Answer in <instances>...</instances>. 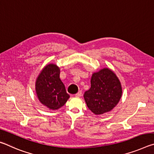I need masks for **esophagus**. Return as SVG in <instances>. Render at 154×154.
Masks as SVG:
<instances>
[{
  "label": "esophagus",
  "mask_w": 154,
  "mask_h": 154,
  "mask_svg": "<svg viewBox=\"0 0 154 154\" xmlns=\"http://www.w3.org/2000/svg\"><path fill=\"white\" fill-rule=\"evenodd\" d=\"M82 91H79L76 94H75V96H77V97H80V96H82Z\"/></svg>",
  "instance_id": "obj_1"
}]
</instances>
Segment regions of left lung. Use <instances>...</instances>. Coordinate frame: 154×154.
I'll return each mask as SVG.
<instances>
[{
  "label": "left lung",
  "instance_id": "1",
  "mask_svg": "<svg viewBox=\"0 0 154 154\" xmlns=\"http://www.w3.org/2000/svg\"><path fill=\"white\" fill-rule=\"evenodd\" d=\"M122 86L116 74L109 69L94 72L91 78V88L85 92L88 109L96 115L110 111L119 103Z\"/></svg>",
  "mask_w": 154,
  "mask_h": 154
}]
</instances>
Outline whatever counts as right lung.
I'll return each mask as SVG.
<instances>
[{"label":"right lung","mask_w":154,"mask_h":154,"mask_svg":"<svg viewBox=\"0 0 154 154\" xmlns=\"http://www.w3.org/2000/svg\"><path fill=\"white\" fill-rule=\"evenodd\" d=\"M36 92L40 102L53 110L60 108L70 97L60 78L59 68L52 64L47 65L38 75Z\"/></svg>","instance_id":"right-lung-1"}]
</instances>
